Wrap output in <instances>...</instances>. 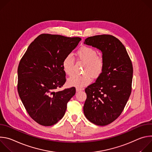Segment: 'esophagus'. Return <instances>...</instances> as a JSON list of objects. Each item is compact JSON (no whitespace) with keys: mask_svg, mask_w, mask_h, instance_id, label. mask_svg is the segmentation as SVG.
Wrapping results in <instances>:
<instances>
[{"mask_svg":"<svg viewBox=\"0 0 152 152\" xmlns=\"http://www.w3.org/2000/svg\"><path fill=\"white\" fill-rule=\"evenodd\" d=\"M76 91H77V92H79V91H82V88H80L76 87Z\"/></svg>","mask_w":152,"mask_h":152,"instance_id":"1","label":"esophagus"}]
</instances>
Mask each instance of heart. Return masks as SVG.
Returning <instances> with one entry per match:
<instances>
[{
	"mask_svg": "<svg viewBox=\"0 0 152 152\" xmlns=\"http://www.w3.org/2000/svg\"><path fill=\"white\" fill-rule=\"evenodd\" d=\"M78 58L85 62L83 72L82 75H74L68 80V84L70 86L80 88L89 84L92 80L93 76L99 75L103 67V60L97 56V52L94 49L88 46H83L76 52ZM74 58L71 55L65 56L62 62V67L64 73L67 75H72L73 73Z\"/></svg>",
	"mask_w": 152,
	"mask_h": 152,
	"instance_id": "obj_1",
	"label": "heart"
}]
</instances>
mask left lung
<instances>
[{
	"instance_id": "left-lung-1",
	"label": "left lung",
	"mask_w": 152,
	"mask_h": 152,
	"mask_svg": "<svg viewBox=\"0 0 152 152\" xmlns=\"http://www.w3.org/2000/svg\"><path fill=\"white\" fill-rule=\"evenodd\" d=\"M84 44L102 52L103 67L96 82L85 88L83 113L96 125H107L120 116L131 95L132 64L122 42L113 35L90 37Z\"/></svg>"
}]
</instances>
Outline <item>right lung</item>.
<instances>
[{
	"instance_id": "right-lung-1",
	"label": "right lung",
	"mask_w": 152,
	"mask_h": 152,
	"mask_svg": "<svg viewBox=\"0 0 152 152\" xmlns=\"http://www.w3.org/2000/svg\"><path fill=\"white\" fill-rule=\"evenodd\" d=\"M81 38L43 34L27 49L18 67L17 90L30 117L50 126L64 115L67 104L75 94V87L55 92L66 81L62 62Z\"/></svg>"
}]
</instances>
